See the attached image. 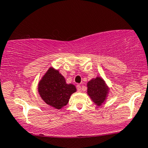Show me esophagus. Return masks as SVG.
<instances>
[{
    "instance_id": "esophagus-1",
    "label": "esophagus",
    "mask_w": 148,
    "mask_h": 148,
    "mask_svg": "<svg viewBox=\"0 0 148 148\" xmlns=\"http://www.w3.org/2000/svg\"><path fill=\"white\" fill-rule=\"evenodd\" d=\"M77 91L78 92H81L82 91V88H81V86L79 84L77 85Z\"/></svg>"
}]
</instances>
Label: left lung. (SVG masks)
<instances>
[{"label": "left lung", "instance_id": "left-lung-1", "mask_svg": "<svg viewBox=\"0 0 148 148\" xmlns=\"http://www.w3.org/2000/svg\"><path fill=\"white\" fill-rule=\"evenodd\" d=\"M86 86V93L89 98L95 105L101 107L107 101L110 89L105 79L100 76H96L88 81Z\"/></svg>", "mask_w": 148, "mask_h": 148}]
</instances>
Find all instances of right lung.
Wrapping results in <instances>:
<instances>
[{
	"label": "right lung",
	"instance_id": "add662e5",
	"mask_svg": "<svg viewBox=\"0 0 148 148\" xmlns=\"http://www.w3.org/2000/svg\"><path fill=\"white\" fill-rule=\"evenodd\" d=\"M37 89L43 102L57 109L65 107L71 95L77 91L75 86L67 84L60 71L53 67H50L40 79Z\"/></svg>",
	"mask_w": 148,
	"mask_h": 148
}]
</instances>
